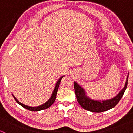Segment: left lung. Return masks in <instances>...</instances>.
I'll return each mask as SVG.
<instances>
[{"label": "left lung", "mask_w": 133, "mask_h": 133, "mask_svg": "<svg viewBox=\"0 0 133 133\" xmlns=\"http://www.w3.org/2000/svg\"><path fill=\"white\" fill-rule=\"evenodd\" d=\"M128 79V76L126 78L124 88L121 91V92L115 97H114L113 99H111L110 100L104 101H94L89 99L86 96L84 90L82 89L78 84L74 82V92H75L76 98H77L78 103L82 108L92 112H102L112 109L114 106H116L117 104L119 102L121 99L123 97L126 88H127Z\"/></svg>", "instance_id": "left-lung-1"}]
</instances>
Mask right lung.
Returning <instances> with one entry per match:
<instances>
[{"label": "right lung", "mask_w": 133, "mask_h": 133, "mask_svg": "<svg viewBox=\"0 0 133 133\" xmlns=\"http://www.w3.org/2000/svg\"><path fill=\"white\" fill-rule=\"evenodd\" d=\"M62 77H61V78L59 79V80H58L57 83H56V86H55V88H54V91H53V93H52V96H51V98H50V99L47 102H46V103H45V104H44L43 105H41V106H40L30 107V106H25V105L23 104L20 103L19 101L17 99L14 97V96L13 95L12 96H13L14 98V99L16 100V101L17 102V103L21 105V106H22L23 108H25V109H28V110L31 111H41V110H43V109H47V108H49V107L51 106V105L54 103L55 100H56V95H57V92L58 91V88H59V84H60V82H61V81Z\"/></svg>", "instance_id": "1"}]
</instances>
